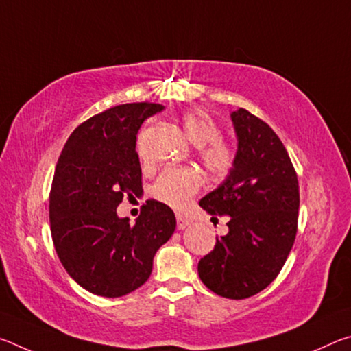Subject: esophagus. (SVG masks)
Instances as JSON below:
<instances>
[{
  "label": "esophagus",
  "instance_id": "34e87169",
  "mask_svg": "<svg viewBox=\"0 0 351 351\" xmlns=\"http://www.w3.org/2000/svg\"><path fill=\"white\" fill-rule=\"evenodd\" d=\"M192 223L190 221V218H187L186 215H182V213H176V224H178V229H186L187 226Z\"/></svg>",
  "mask_w": 351,
  "mask_h": 351
}]
</instances>
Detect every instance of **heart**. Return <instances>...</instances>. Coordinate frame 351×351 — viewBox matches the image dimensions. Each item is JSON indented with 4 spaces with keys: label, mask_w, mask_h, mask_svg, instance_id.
I'll return each instance as SVG.
<instances>
[{
    "label": "heart",
    "mask_w": 351,
    "mask_h": 351,
    "mask_svg": "<svg viewBox=\"0 0 351 351\" xmlns=\"http://www.w3.org/2000/svg\"><path fill=\"white\" fill-rule=\"evenodd\" d=\"M181 123L187 138L199 147V158L210 175L221 178L234 169V147L219 139L221 130L213 119L199 111H186L181 116ZM201 182L198 170L170 167L154 182L153 197L175 209H182L201 189Z\"/></svg>",
    "instance_id": "heart-1"
}]
</instances>
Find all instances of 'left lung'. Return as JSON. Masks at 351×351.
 <instances>
[{"label": "left lung", "instance_id": "obj_1", "mask_svg": "<svg viewBox=\"0 0 351 351\" xmlns=\"http://www.w3.org/2000/svg\"><path fill=\"white\" fill-rule=\"evenodd\" d=\"M239 139L234 169L199 201L210 215H229V232L198 263L201 282L228 299H247L282 271L294 245L299 181L288 152L268 123L245 108L232 114Z\"/></svg>", "mask_w": 351, "mask_h": 351}]
</instances>
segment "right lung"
<instances>
[{
    "label": "right lung",
    "mask_w": 351,
    "mask_h": 351,
    "mask_svg": "<svg viewBox=\"0 0 351 351\" xmlns=\"http://www.w3.org/2000/svg\"><path fill=\"white\" fill-rule=\"evenodd\" d=\"M164 108L112 106L80 123L58 158L49 193L51 235L63 268L93 294L122 297L152 274L153 257L175 232L167 204L148 199L134 224L117 217L123 197L142 192L136 134Z\"/></svg>",
    "instance_id": "1"
}]
</instances>
